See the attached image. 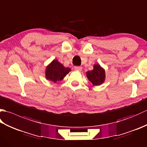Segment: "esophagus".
<instances>
[{"instance_id": "obj_1", "label": "esophagus", "mask_w": 147, "mask_h": 147, "mask_svg": "<svg viewBox=\"0 0 147 147\" xmlns=\"http://www.w3.org/2000/svg\"><path fill=\"white\" fill-rule=\"evenodd\" d=\"M74 68V69H75L76 71H82V67H81V66H75Z\"/></svg>"}]
</instances>
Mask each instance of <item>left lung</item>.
Returning <instances> with one entry per match:
<instances>
[{
    "mask_svg": "<svg viewBox=\"0 0 147 147\" xmlns=\"http://www.w3.org/2000/svg\"><path fill=\"white\" fill-rule=\"evenodd\" d=\"M86 77L93 86L100 85L104 82L105 79V73L104 69L100 65L95 64L93 65V69L86 72Z\"/></svg>",
    "mask_w": 147,
    "mask_h": 147,
    "instance_id": "1",
    "label": "left lung"
}]
</instances>
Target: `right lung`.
<instances>
[{"label": "right lung", "mask_w": 147, "mask_h": 147, "mask_svg": "<svg viewBox=\"0 0 147 147\" xmlns=\"http://www.w3.org/2000/svg\"><path fill=\"white\" fill-rule=\"evenodd\" d=\"M71 71L70 68L65 67L57 60H54L46 67L45 78L47 80L56 83L63 80Z\"/></svg>", "instance_id": "1"}]
</instances>
